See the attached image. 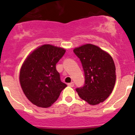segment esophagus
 <instances>
[{
	"instance_id": "obj_1",
	"label": "esophagus",
	"mask_w": 135,
	"mask_h": 135,
	"mask_svg": "<svg viewBox=\"0 0 135 135\" xmlns=\"http://www.w3.org/2000/svg\"><path fill=\"white\" fill-rule=\"evenodd\" d=\"M68 85L70 87H73L74 86V83L73 82H70V83H68Z\"/></svg>"
}]
</instances>
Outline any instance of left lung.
<instances>
[{"mask_svg": "<svg viewBox=\"0 0 135 135\" xmlns=\"http://www.w3.org/2000/svg\"><path fill=\"white\" fill-rule=\"evenodd\" d=\"M74 53L82 63L85 76L84 86L76 89L78 95L92 105L102 103L112 93L115 83V67L112 57L92 44L75 48Z\"/></svg>", "mask_w": 135, "mask_h": 135, "instance_id": "1", "label": "left lung"}]
</instances>
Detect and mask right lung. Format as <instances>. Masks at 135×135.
<instances>
[{"label":"right lung","mask_w":135,"mask_h":135,"mask_svg":"<svg viewBox=\"0 0 135 135\" xmlns=\"http://www.w3.org/2000/svg\"><path fill=\"white\" fill-rule=\"evenodd\" d=\"M65 50L51 45L39 46L27 56L20 70V82L27 99L40 108H49L67 86L60 80L56 64Z\"/></svg>","instance_id":"obj_1"}]
</instances>
